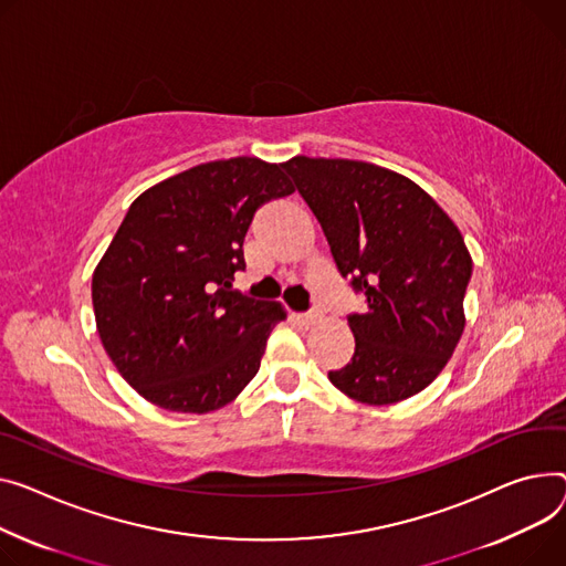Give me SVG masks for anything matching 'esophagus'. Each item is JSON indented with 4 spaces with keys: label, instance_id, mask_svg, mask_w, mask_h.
<instances>
[{
    "label": "esophagus",
    "instance_id": "1",
    "mask_svg": "<svg viewBox=\"0 0 566 566\" xmlns=\"http://www.w3.org/2000/svg\"><path fill=\"white\" fill-rule=\"evenodd\" d=\"M316 316H318L316 312H307V314H297L295 318H297L300 323H303V325H312V323L316 321Z\"/></svg>",
    "mask_w": 566,
    "mask_h": 566
}]
</instances>
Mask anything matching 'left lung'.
Listing matches in <instances>:
<instances>
[{"label": "left lung", "instance_id": "1", "mask_svg": "<svg viewBox=\"0 0 566 566\" xmlns=\"http://www.w3.org/2000/svg\"><path fill=\"white\" fill-rule=\"evenodd\" d=\"M282 168L366 305L348 314L355 353L329 382L368 405L423 391L464 332L473 261L458 224L421 186L380 166L293 157Z\"/></svg>", "mask_w": 566, "mask_h": 566}]
</instances>
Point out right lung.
I'll return each instance as SVG.
<instances>
[{
	"mask_svg": "<svg viewBox=\"0 0 566 566\" xmlns=\"http://www.w3.org/2000/svg\"><path fill=\"white\" fill-rule=\"evenodd\" d=\"M293 193L282 166L237 157L138 196L93 273L102 346L145 400L207 413L254 378L277 303L232 286L259 207Z\"/></svg>",
	"mask_w": 566,
	"mask_h": 566,
	"instance_id": "right-lung-1",
	"label": "right lung"
}]
</instances>
